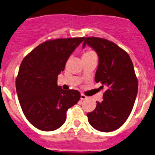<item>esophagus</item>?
<instances>
[{
    "label": "esophagus",
    "instance_id": "1",
    "mask_svg": "<svg viewBox=\"0 0 155 155\" xmlns=\"http://www.w3.org/2000/svg\"><path fill=\"white\" fill-rule=\"evenodd\" d=\"M80 98H81V100H85V99H86V98H87V97H86V96L85 95V94H81Z\"/></svg>",
    "mask_w": 155,
    "mask_h": 155
}]
</instances>
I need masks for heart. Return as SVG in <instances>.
Segmentation results:
<instances>
[{
  "instance_id": "obj_1",
  "label": "heart",
  "mask_w": 155,
  "mask_h": 155,
  "mask_svg": "<svg viewBox=\"0 0 155 155\" xmlns=\"http://www.w3.org/2000/svg\"><path fill=\"white\" fill-rule=\"evenodd\" d=\"M94 52L92 51H87L83 55H89V54H94Z\"/></svg>"
}]
</instances>
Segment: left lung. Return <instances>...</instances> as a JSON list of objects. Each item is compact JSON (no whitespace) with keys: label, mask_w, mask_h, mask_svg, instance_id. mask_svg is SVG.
Instances as JSON below:
<instances>
[{"label":"left lung","mask_w":155,"mask_h":155,"mask_svg":"<svg viewBox=\"0 0 155 155\" xmlns=\"http://www.w3.org/2000/svg\"><path fill=\"white\" fill-rule=\"evenodd\" d=\"M82 48L88 45L98 56L94 80L106 88L103 101L87 114L90 125L104 133L119 129L129 117L138 92V80L133 62L122 48L104 38H84Z\"/></svg>","instance_id":"obj_1"}]
</instances>
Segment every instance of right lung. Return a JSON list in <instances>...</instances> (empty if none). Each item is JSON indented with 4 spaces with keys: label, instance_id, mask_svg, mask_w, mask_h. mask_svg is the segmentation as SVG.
Segmentation results:
<instances>
[{
    "label": "right lung",
    "instance_id": "obj_1",
    "mask_svg": "<svg viewBox=\"0 0 155 155\" xmlns=\"http://www.w3.org/2000/svg\"><path fill=\"white\" fill-rule=\"evenodd\" d=\"M84 38L47 41L23 60L16 80V88L24 115L35 127L54 131L65 123L67 111L80 99L77 90L58 86V76L64 71L69 57Z\"/></svg>",
    "mask_w": 155,
    "mask_h": 155
}]
</instances>
